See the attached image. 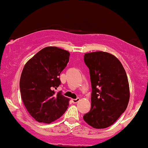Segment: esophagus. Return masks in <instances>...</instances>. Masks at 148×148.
Wrapping results in <instances>:
<instances>
[{"instance_id":"1","label":"esophagus","mask_w":148,"mask_h":148,"mask_svg":"<svg viewBox=\"0 0 148 148\" xmlns=\"http://www.w3.org/2000/svg\"><path fill=\"white\" fill-rule=\"evenodd\" d=\"M80 101V98H76V99H72V101L74 103H76L77 102H79V101Z\"/></svg>"}]
</instances>
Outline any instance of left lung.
<instances>
[{
	"mask_svg": "<svg viewBox=\"0 0 148 148\" xmlns=\"http://www.w3.org/2000/svg\"><path fill=\"white\" fill-rule=\"evenodd\" d=\"M92 86L90 111L84 120L95 129L108 127L126 110L130 86L123 64L112 54L103 51L86 53Z\"/></svg>",
	"mask_w": 148,
	"mask_h": 148,
	"instance_id": "left-lung-1",
	"label": "left lung"
}]
</instances>
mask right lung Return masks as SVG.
Segmentation results:
<instances>
[{
  "label": "right lung",
  "mask_w": 148,
  "mask_h": 148,
  "mask_svg": "<svg viewBox=\"0 0 148 148\" xmlns=\"http://www.w3.org/2000/svg\"><path fill=\"white\" fill-rule=\"evenodd\" d=\"M69 53L56 47L42 49L25 64L20 78L21 99L27 111L39 123H51L60 118L69 99L54 89L69 62Z\"/></svg>",
  "instance_id": "obj_1"
}]
</instances>
